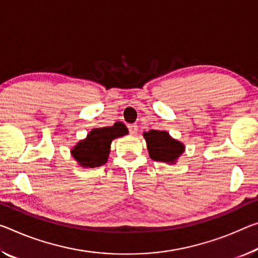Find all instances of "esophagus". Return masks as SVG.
Wrapping results in <instances>:
<instances>
[{
	"label": "esophagus",
	"mask_w": 258,
	"mask_h": 258,
	"mask_svg": "<svg viewBox=\"0 0 258 258\" xmlns=\"http://www.w3.org/2000/svg\"><path fill=\"white\" fill-rule=\"evenodd\" d=\"M128 130L131 134H137L138 132V125L137 124H131L128 125Z\"/></svg>",
	"instance_id": "1"
}]
</instances>
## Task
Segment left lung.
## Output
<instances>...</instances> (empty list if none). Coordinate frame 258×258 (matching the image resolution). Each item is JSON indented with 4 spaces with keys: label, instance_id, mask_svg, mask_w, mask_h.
I'll return each mask as SVG.
<instances>
[{
    "label": "left lung",
    "instance_id": "8db88e82",
    "mask_svg": "<svg viewBox=\"0 0 258 258\" xmlns=\"http://www.w3.org/2000/svg\"><path fill=\"white\" fill-rule=\"evenodd\" d=\"M144 137L147 141L149 156L153 161L174 163L183 153V145L169 136L165 131L150 130L145 132Z\"/></svg>",
    "mask_w": 258,
    "mask_h": 258
}]
</instances>
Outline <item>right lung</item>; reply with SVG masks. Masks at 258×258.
<instances>
[{"label":"right lung","mask_w":258,"mask_h":258,"mask_svg":"<svg viewBox=\"0 0 258 258\" xmlns=\"http://www.w3.org/2000/svg\"><path fill=\"white\" fill-rule=\"evenodd\" d=\"M127 128L122 122H114L111 127L94 128L85 140L72 149L73 157L84 167H97L107 162L110 145L113 139L124 136Z\"/></svg>","instance_id":"add662e5"}]
</instances>
